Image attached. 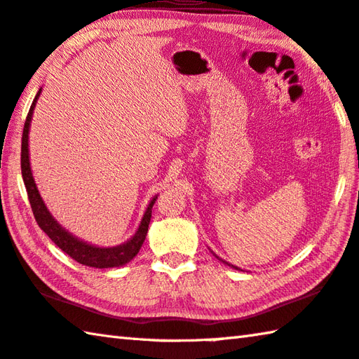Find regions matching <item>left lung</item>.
Wrapping results in <instances>:
<instances>
[{
  "mask_svg": "<svg viewBox=\"0 0 359 359\" xmlns=\"http://www.w3.org/2000/svg\"><path fill=\"white\" fill-rule=\"evenodd\" d=\"M213 256H215V257H217L218 260H221V262H224L226 265H229V266H232V269H236V270H240V269H238V266H236V265H231V264H227V262H226V260H223V259H219V257H218V256H217V254H215V252H213Z\"/></svg>",
  "mask_w": 359,
  "mask_h": 359,
  "instance_id": "8db88e82",
  "label": "left lung"
}]
</instances>
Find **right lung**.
<instances>
[{
    "label": "right lung",
    "mask_w": 359,
    "mask_h": 359,
    "mask_svg": "<svg viewBox=\"0 0 359 359\" xmlns=\"http://www.w3.org/2000/svg\"><path fill=\"white\" fill-rule=\"evenodd\" d=\"M41 93L42 89H39L34 97V102H32V105L29 108V113L26 116L23 136H22V177L25 182L26 193H28L29 204L32 208V213H34L37 224L51 240H53L55 245L60 246L64 252L69 254V256L74 260H76L78 264H83L86 266H94V269H113V266L126 265L140 252L142 243H144L147 231H149V223H151V217H152V207L155 204V201H157V196H154L152 201L149 202V205L146 208L144 215H142L140 227L138 231L135 232V236L122 245L111 246V248L95 246L88 242H83V240L72 236L69 231L64 229V227L53 218V215L50 213L43 199L41 198V193L37 190V185L34 182V177H32V171L29 165V149H28L29 126L32 119V111H34L36 102L39 99V95H41Z\"/></svg>",
    "instance_id": "1"
}]
</instances>
